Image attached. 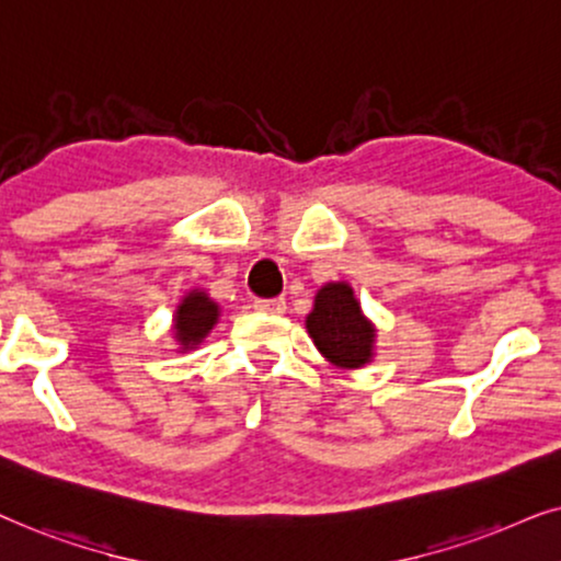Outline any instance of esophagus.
<instances>
[{"label": "esophagus", "instance_id": "1", "mask_svg": "<svg viewBox=\"0 0 561 561\" xmlns=\"http://www.w3.org/2000/svg\"><path fill=\"white\" fill-rule=\"evenodd\" d=\"M253 310L268 312V316H282L287 310V302L282 297H272V300H253Z\"/></svg>", "mask_w": 561, "mask_h": 561}]
</instances>
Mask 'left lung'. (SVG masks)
<instances>
[{"label": "left lung", "mask_w": 561, "mask_h": 561, "mask_svg": "<svg viewBox=\"0 0 561 561\" xmlns=\"http://www.w3.org/2000/svg\"><path fill=\"white\" fill-rule=\"evenodd\" d=\"M320 356L335 369H362L375 358L377 325L364 316L348 282H325L305 318Z\"/></svg>", "instance_id": "1"}]
</instances>
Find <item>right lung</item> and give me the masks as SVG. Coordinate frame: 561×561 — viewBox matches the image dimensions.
I'll return each instance as SVG.
<instances>
[{"instance_id": "obj_1", "label": "right lung", "mask_w": 561, "mask_h": 561, "mask_svg": "<svg viewBox=\"0 0 561 561\" xmlns=\"http://www.w3.org/2000/svg\"><path fill=\"white\" fill-rule=\"evenodd\" d=\"M220 320V305L205 289L194 287L179 300L171 318V339L176 341L179 354L194 351L203 343Z\"/></svg>"}]
</instances>
